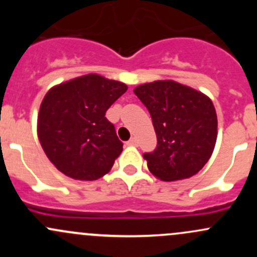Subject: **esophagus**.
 <instances>
[{
  "label": "esophagus",
  "instance_id": "esophagus-1",
  "mask_svg": "<svg viewBox=\"0 0 257 257\" xmlns=\"http://www.w3.org/2000/svg\"><path fill=\"white\" fill-rule=\"evenodd\" d=\"M126 144L133 145V147H137V145H138V141H137V138H131L128 142H126Z\"/></svg>",
  "mask_w": 257,
  "mask_h": 257
}]
</instances>
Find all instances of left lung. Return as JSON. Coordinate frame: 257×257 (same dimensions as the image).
I'll return each instance as SVG.
<instances>
[{"label": "left lung", "instance_id": "8db88e82", "mask_svg": "<svg viewBox=\"0 0 257 257\" xmlns=\"http://www.w3.org/2000/svg\"><path fill=\"white\" fill-rule=\"evenodd\" d=\"M149 110L158 144L143 154L150 173L174 181L195 175L208 163L217 137L211 99L174 80H155L134 89Z\"/></svg>", "mask_w": 257, "mask_h": 257}]
</instances>
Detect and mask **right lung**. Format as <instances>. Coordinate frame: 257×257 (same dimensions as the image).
<instances>
[{"label":"right lung","instance_id":"1","mask_svg":"<svg viewBox=\"0 0 257 257\" xmlns=\"http://www.w3.org/2000/svg\"><path fill=\"white\" fill-rule=\"evenodd\" d=\"M124 83L87 74L51 88L41 104L37 133L52 164L76 180H97L123 150L108 108L126 92Z\"/></svg>","mask_w":257,"mask_h":257}]
</instances>
